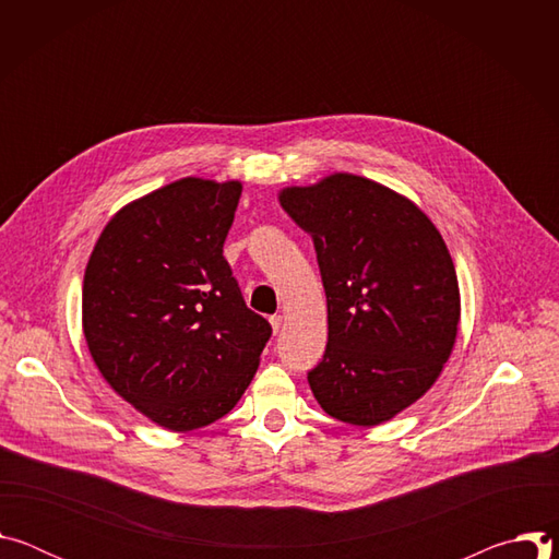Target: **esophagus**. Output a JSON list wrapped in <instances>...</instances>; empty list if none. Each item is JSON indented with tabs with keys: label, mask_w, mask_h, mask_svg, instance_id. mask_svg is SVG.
I'll return each instance as SVG.
<instances>
[{
	"label": "esophagus",
	"mask_w": 559,
	"mask_h": 559,
	"mask_svg": "<svg viewBox=\"0 0 559 559\" xmlns=\"http://www.w3.org/2000/svg\"><path fill=\"white\" fill-rule=\"evenodd\" d=\"M270 323H272V330H274V334H278V332H281V325H283V316H281V313L272 316V318H270Z\"/></svg>",
	"instance_id": "1"
}]
</instances>
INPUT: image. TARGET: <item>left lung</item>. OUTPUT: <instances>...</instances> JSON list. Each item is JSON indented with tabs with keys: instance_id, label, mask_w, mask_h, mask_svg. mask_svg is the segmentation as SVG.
I'll list each match as a JSON object with an SVG mask.
<instances>
[{
	"instance_id": "obj_1",
	"label": "left lung",
	"mask_w": 559,
	"mask_h": 559,
	"mask_svg": "<svg viewBox=\"0 0 559 559\" xmlns=\"http://www.w3.org/2000/svg\"><path fill=\"white\" fill-rule=\"evenodd\" d=\"M313 238L328 347L307 382L332 418L373 427L436 382L460 323V289L436 225L405 197L354 175L281 192Z\"/></svg>"
}]
</instances>
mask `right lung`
Instances as JSON below:
<instances>
[{"label": "right lung", "instance_id": "obj_1", "mask_svg": "<svg viewBox=\"0 0 559 559\" xmlns=\"http://www.w3.org/2000/svg\"><path fill=\"white\" fill-rule=\"evenodd\" d=\"M241 190L190 177L126 205L84 274L93 360L123 401L173 431L223 418L272 336L223 257Z\"/></svg>", "mask_w": 559, "mask_h": 559}]
</instances>
